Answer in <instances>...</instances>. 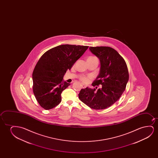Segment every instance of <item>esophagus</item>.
Masks as SVG:
<instances>
[{"mask_svg": "<svg viewBox=\"0 0 158 158\" xmlns=\"http://www.w3.org/2000/svg\"><path fill=\"white\" fill-rule=\"evenodd\" d=\"M81 86H82V87L83 88V89H85V88L86 87V86L84 84H81Z\"/></svg>", "mask_w": 158, "mask_h": 158, "instance_id": "1", "label": "esophagus"}]
</instances>
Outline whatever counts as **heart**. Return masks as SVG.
<instances>
[{
	"label": "heart",
	"mask_w": 158,
	"mask_h": 158,
	"mask_svg": "<svg viewBox=\"0 0 158 158\" xmlns=\"http://www.w3.org/2000/svg\"><path fill=\"white\" fill-rule=\"evenodd\" d=\"M91 77H84H84H81L80 79H81V80L82 81L85 82V83H87V82H89V81L91 79Z\"/></svg>",
	"instance_id": "1"
}]
</instances>
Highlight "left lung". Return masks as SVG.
I'll use <instances>...</instances> for the list:
<instances>
[{
  "instance_id": "8db88e82",
  "label": "left lung",
  "mask_w": 158,
  "mask_h": 158,
  "mask_svg": "<svg viewBox=\"0 0 158 158\" xmlns=\"http://www.w3.org/2000/svg\"><path fill=\"white\" fill-rule=\"evenodd\" d=\"M89 49L99 59V74L92 84L95 89H81L79 98L90 108L104 110L114 104L125 91L129 79L127 66L123 58L113 48L97 46ZM99 85L101 87L96 91Z\"/></svg>"
}]
</instances>
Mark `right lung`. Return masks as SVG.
<instances>
[{
  "label": "right lung",
  "instance_id": "right-lung-1",
  "mask_svg": "<svg viewBox=\"0 0 158 158\" xmlns=\"http://www.w3.org/2000/svg\"><path fill=\"white\" fill-rule=\"evenodd\" d=\"M88 48L61 45L48 50L39 59L33 72V91L43 108L48 110L60 104L61 94L70 85L63 77Z\"/></svg>",
  "mask_w": 158,
  "mask_h": 158
}]
</instances>
